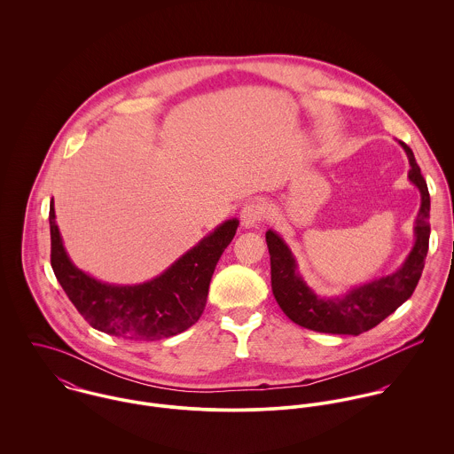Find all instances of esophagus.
Here are the masks:
<instances>
[{"label": "esophagus", "mask_w": 454, "mask_h": 454, "mask_svg": "<svg viewBox=\"0 0 454 454\" xmlns=\"http://www.w3.org/2000/svg\"><path fill=\"white\" fill-rule=\"evenodd\" d=\"M263 220V207L260 202L255 200H250L243 206L241 209V223L243 227H255L257 223H260Z\"/></svg>", "instance_id": "obj_1"}]
</instances>
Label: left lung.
<instances>
[{
    "label": "left lung",
    "instance_id": "left-lung-1",
    "mask_svg": "<svg viewBox=\"0 0 454 454\" xmlns=\"http://www.w3.org/2000/svg\"><path fill=\"white\" fill-rule=\"evenodd\" d=\"M400 145L409 157V180L419 189L421 206L414 225L416 243L402 267L393 274L356 286L344 295L318 297L297 272V262L286 243L274 231L265 232L272 294L294 324L324 333L358 335L381 324L412 295L428 254L430 194L412 150L402 141Z\"/></svg>",
    "mask_w": 454,
    "mask_h": 454
}]
</instances>
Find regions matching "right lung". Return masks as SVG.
Here are the masks:
<instances>
[{"label":"right lung","instance_id":"add662e5","mask_svg":"<svg viewBox=\"0 0 454 454\" xmlns=\"http://www.w3.org/2000/svg\"><path fill=\"white\" fill-rule=\"evenodd\" d=\"M51 263L66 295L92 328L129 339L159 340L191 328L200 318L216 262L239 222H223L160 276L141 285H108L85 274L67 257L51 202Z\"/></svg>","mask_w":454,"mask_h":454}]
</instances>
